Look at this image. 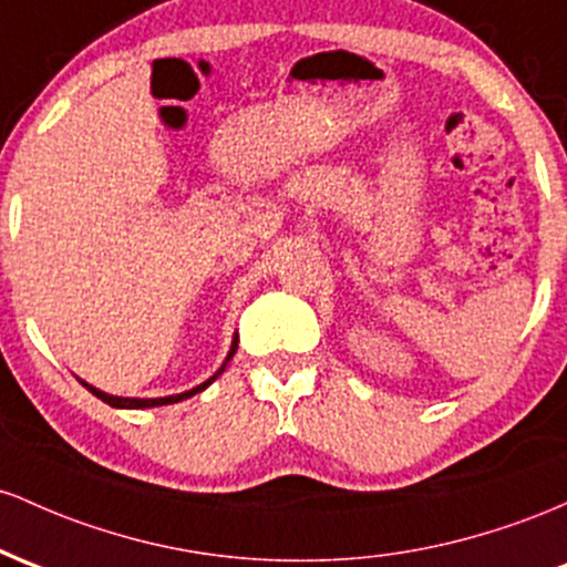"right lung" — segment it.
Returning a JSON list of instances; mask_svg holds the SVG:
<instances>
[{
	"label": "right lung",
	"mask_w": 567,
	"mask_h": 567,
	"mask_svg": "<svg viewBox=\"0 0 567 567\" xmlns=\"http://www.w3.org/2000/svg\"><path fill=\"white\" fill-rule=\"evenodd\" d=\"M235 351H238V334L233 337V346H230V351H227V359H225V364H221L219 369H216V372L212 374V378L208 380H203L200 385H195V388H189V391H182V393H171V396H157V399H138V396H112V393H106V391H101V388H95V385H91V383H85V380L82 378H78L82 385L87 388V391L93 393V396H99L101 402H106L110 406H117V410H146V406H163V404H176V402H184V399H189V396H195V393H200V391H206L208 385L214 383L216 378H219L221 372H225V367L230 364V359L235 355Z\"/></svg>",
	"instance_id": "right-lung-1"
}]
</instances>
